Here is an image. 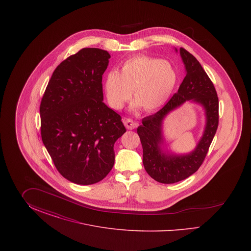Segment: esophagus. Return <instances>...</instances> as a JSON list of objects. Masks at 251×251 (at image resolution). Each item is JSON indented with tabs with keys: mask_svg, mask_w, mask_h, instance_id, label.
Masks as SVG:
<instances>
[{
	"mask_svg": "<svg viewBox=\"0 0 251 251\" xmlns=\"http://www.w3.org/2000/svg\"><path fill=\"white\" fill-rule=\"evenodd\" d=\"M124 125H125V127H126L128 130H133V129L136 127L137 123L134 122V121L131 120V119H127V120H124Z\"/></svg>",
	"mask_w": 251,
	"mask_h": 251,
	"instance_id": "1",
	"label": "esophagus"
}]
</instances>
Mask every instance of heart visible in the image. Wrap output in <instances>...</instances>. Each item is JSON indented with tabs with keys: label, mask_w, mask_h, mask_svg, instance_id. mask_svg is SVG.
I'll use <instances>...</instances> for the list:
<instances>
[{
	"label": "heart",
	"mask_w": 251,
	"mask_h": 251,
	"mask_svg": "<svg viewBox=\"0 0 251 251\" xmlns=\"http://www.w3.org/2000/svg\"><path fill=\"white\" fill-rule=\"evenodd\" d=\"M178 81L174 67L166 60L139 55L125 60L120 72H108L104 92L109 105L120 110L134 97L147 111L163 106L172 94Z\"/></svg>",
	"instance_id": "b5f03b06"
}]
</instances>
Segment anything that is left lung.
<instances>
[{
    "label": "left lung",
    "mask_w": 251,
    "mask_h": 251,
    "mask_svg": "<svg viewBox=\"0 0 251 251\" xmlns=\"http://www.w3.org/2000/svg\"><path fill=\"white\" fill-rule=\"evenodd\" d=\"M186 75L177 93L155 114L142 120L137 133L143 148V164L147 173L161 183H174L194 174L204 162L214 139L219 121V101L215 85L197 58L185 49H179ZM201 103L206 113V128L203 138L190 155L166 156L161 153V121L167 114L186 100Z\"/></svg>",
    "instance_id": "8db88e82"
}]
</instances>
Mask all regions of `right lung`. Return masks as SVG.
<instances>
[{
    "label": "right lung",
    "mask_w": 251,
    "mask_h": 251,
    "mask_svg": "<svg viewBox=\"0 0 251 251\" xmlns=\"http://www.w3.org/2000/svg\"><path fill=\"white\" fill-rule=\"evenodd\" d=\"M110 54L84 48L62 61L40 103V132L60 174L77 184L104 179L115 163L114 144L126 131L103 100L102 74Z\"/></svg>",
    "instance_id": "obj_1"
}]
</instances>
